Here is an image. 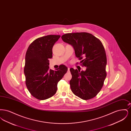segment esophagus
<instances>
[{"label":"esophagus","mask_w":131,"mask_h":131,"mask_svg":"<svg viewBox=\"0 0 131 131\" xmlns=\"http://www.w3.org/2000/svg\"><path fill=\"white\" fill-rule=\"evenodd\" d=\"M70 71V68H68V71Z\"/></svg>","instance_id":"obj_1"}]
</instances>
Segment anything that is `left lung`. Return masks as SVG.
Listing matches in <instances>:
<instances>
[{
	"mask_svg": "<svg viewBox=\"0 0 131 131\" xmlns=\"http://www.w3.org/2000/svg\"><path fill=\"white\" fill-rule=\"evenodd\" d=\"M61 38L73 47L75 56L81 60V65L86 68L85 71L70 69L72 92L83 100L93 98L100 92L106 76V56L103 45L99 39L87 32L66 33Z\"/></svg>",
	"mask_w": 131,
	"mask_h": 131,
	"instance_id": "left-lung-1",
	"label": "left lung"
}]
</instances>
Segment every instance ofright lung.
I'll use <instances>...</instances> for the list:
<instances>
[{
  "label": "right lung",
  "instance_id": "1",
  "mask_svg": "<svg viewBox=\"0 0 131 131\" xmlns=\"http://www.w3.org/2000/svg\"><path fill=\"white\" fill-rule=\"evenodd\" d=\"M60 35L38 38L29 46L25 54L24 73L30 93L38 100L50 98L56 93L57 83L68 70L60 65L56 71L49 70V59L52 57V47Z\"/></svg>",
  "mask_w": 131,
  "mask_h": 131
}]
</instances>
